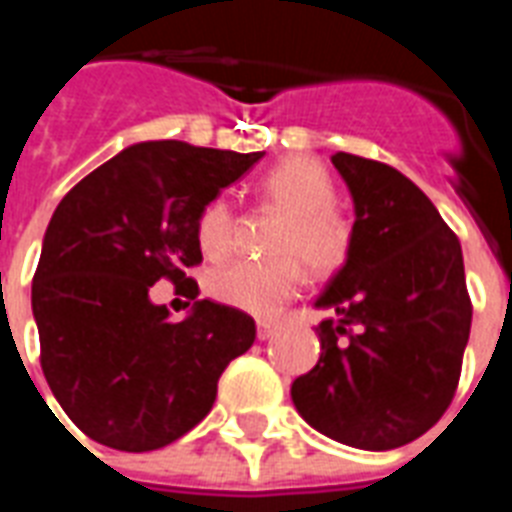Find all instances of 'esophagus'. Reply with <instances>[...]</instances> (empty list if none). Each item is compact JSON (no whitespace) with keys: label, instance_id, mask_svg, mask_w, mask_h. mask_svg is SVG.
Masks as SVG:
<instances>
[{"label":"esophagus","instance_id":"esophagus-1","mask_svg":"<svg viewBox=\"0 0 512 512\" xmlns=\"http://www.w3.org/2000/svg\"><path fill=\"white\" fill-rule=\"evenodd\" d=\"M273 332H276V324H273V321H257V340H268V337H273Z\"/></svg>","mask_w":512,"mask_h":512}]
</instances>
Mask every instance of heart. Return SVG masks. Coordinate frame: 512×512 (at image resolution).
Here are the masks:
<instances>
[{
    "label": "heart",
    "mask_w": 512,
    "mask_h": 512,
    "mask_svg": "<svg viewBox=\"0 0 512 512\" xmlns=\"http://www.w3.org/2000/svg\"><path fill=\"white\" fill-rule=\"evenodd\" d=\"M265 207L281 212L268 241V260H233L217 265L207 276L212 300L252 313L271 316L292 300L305 271L313 279H329L348 263L353 225L337 209V185L327 167L313 159L292 156L257 183ZM239 215L228 196H215L196 217V241L207 257H225L236 244Z\"/></svg>",
    "instance_id": "b5f03b06"
}]
</instances>
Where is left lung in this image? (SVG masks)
<instances>
[{
    "label": "left lung",
    "mask_w": 512,
    "mask_h": 512,
    "mask_svg": "<svg viewBox=\"0 0 512 512\" xmlns=\"http://www.w3.org/2000/svg\"><path fill=\"white\" fill-rule=\"evenodd\" d=\"M332 164L356 204L353 249L316 300L332 316L292 401L324 436L385 452L420 438L452 404L473 303L460 239L409 177L342 151Z\"/></svg>",
    "instance_id": "1"
}]
</instances>
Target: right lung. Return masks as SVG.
<instances>
[{
	"label": "right lung",
	"mask_w": 512,
	"mask_h": 512,
	"mask_svg": "<svg viewBox=\"0 0 512 512\" xmlns=\"http://www.w3.org/2000/svg\"><path fill=\"white\" fill-rule=\"evenodd\" d=\"M263 151L236 154L156 140L124 148L55 209L31 284L47 385L84 436L151 452L209 414L217 380L255 342V319L199 300L170 321L148 300L159 279L199 284L196 217Z\"/></svg>",
	"instance_id": "obj_1"
}]
</instances>
